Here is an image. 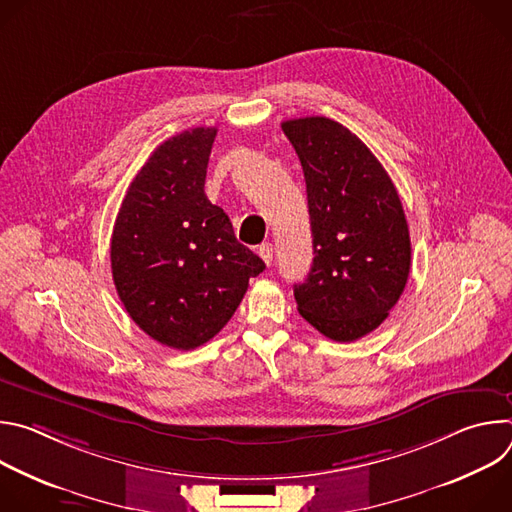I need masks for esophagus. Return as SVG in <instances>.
<instances>
[{"mask_svg":"<svg viewBox=\"0 0 512 512\" xmlns=\"http://www.w3.org/2000/svg\"><path fill=\"white\" fill-rule=\"evenodd\" d=\"M259 257L265 261V265L269 267L271 265V261H273V245L271 243H263L261 247H259Z\"/></svg>","mask_w":512,"mask_h":512,"instance_id":"esophagus-1","label":"esophagus"}]
</instances>
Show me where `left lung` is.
Listing matches in <instances>:
<instances>
[{"mask_svg":"<svg viewBox=\"0 0 512 512\" xmlns=\"http://www.w3.org/2000/svg\"><path fill=\"white\" fill-rule=\"evenodd\" d=\"M302 162L314 261L294 285L298 312L336 342L383 324L399 302L411 241L387 170L350 129L328 117L281 123Z\"/></svg>","mask_w":512,"mask_h":512,"instance_id":"8db88e82","label":"left lung"}]
</instances>
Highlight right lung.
Wrapping results in <instances>:
<instances>
[{
    "instance_id": "obj_1",
    "label": "right lung",
    "mask_w": 512,
    "mask_h": 512,
    "mask_svg": "<svg viewBox=\"0 0 512 512\" xmlns=\"http://www.w3.org/2000/svg\"><path fill=\"white\" fill-rule=\"evenodd\" d=\"M216 127L182 131L154 150L115 218L111 269L119 300L145 332L192 350L225 328L265 263L204 194Z\"/></svg>"
}]
</instances>
